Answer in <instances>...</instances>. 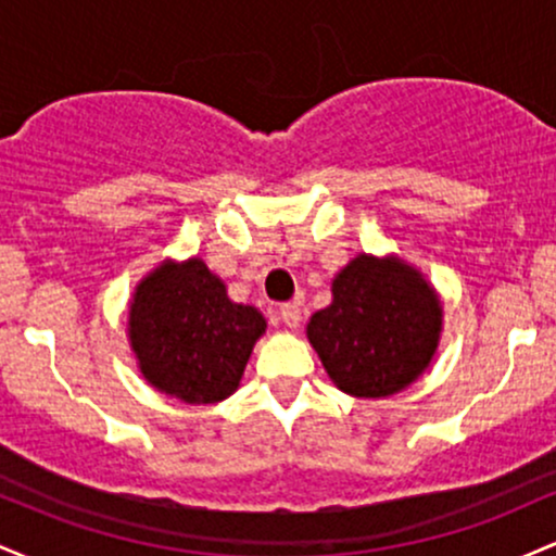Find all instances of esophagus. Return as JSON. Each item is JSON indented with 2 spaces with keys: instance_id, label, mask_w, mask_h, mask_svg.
Masks as SVG:
<instances>
[{
  "instance_id": "1",
  "label": "esophagus",
  "mask_w": 556,
  "mask_h": 556,
  "mask_svg": "<svg viewBox=\"0 0 556 556\" xmlns=\"http://www.w3.org/2000/svg\"><path fill=\"white\" fill-rule=\"evenodd\" d=\"M279 318H282L287 327L295 329L300 324V308L295 303H282V305H279Z\"/></svg>"
}]
</instances>
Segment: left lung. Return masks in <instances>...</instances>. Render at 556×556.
I'll list each match as a JSON object with an SVG mask.
<instances>
[{"label": "left lung", "mask_w": 556, "mask_h": 556, "mask_svg": "<svg viewBox=\"0 0 556 556\" xmlns=\"http://www.w3.org/2000/svg\"><path fill=\"white\" fill-rule=\"evenodd\" d=\"M331 292V305L311 316L308 340L342 392L387 397L424 374L442 308L416 269L358 256L337 274Z\"/></svg>", "instance_id": "8db88e82"}]
</instances>
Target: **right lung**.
Here are the masks:
<instances>
[{
  "instance_id": "right-lung-1",
  "label": "right lung",
  "mask_w": 556,
  "mask_h": 556,
  "mask_svg": "<svg viewBox=\"0 0 556 556\" xmlns=\"http://www.w3.org/2000/svg\"><path fill=\"white\" fill-rule=\"evenodd\" d=\"M266 321L253 305L232 303L198 258L164 264L138 285L130 342L149 384L185 402H219L240 384Z\"/></svg>"
}]
</instances>
